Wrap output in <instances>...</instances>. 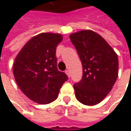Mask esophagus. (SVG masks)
<instances>
[{
	"label": "esophagus",
	"mask_w": 131,
	"mask_h": 131,
	"mask_svg": "<svg viewBox=\"0 0 131 131\" xmlns=\"http://www.w3.org/2000/svg\"><path fill=\"white\" fill-rule=\"evenodd\" d=\"M65 73H66V74H67L69 77H70V73L69 70H65Z\"/></svg>",
	"instance_id": "esophagus-1"
}]
</instances>
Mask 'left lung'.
<instances>
[{"label":"left lung","instance_id":"8db88e82","mask_svg":"<svg viewBox=\"0 0 131 131\" xmlns=\"http://www.w3.org/2000/svg\"><path fill=\"white\" fill-rule=\"evenodd\" d=\"M70 38L83 65L82 79L73 86L75 95L82 104L95 105L110 92L118 78V56L93 31L83 30Z\"/></svg>","mask_w":131,"mask_h":131}]
</instances>
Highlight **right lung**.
Instances as JSON below:
<instances>
[{
  "mask_svg": "<svg viewBox=\"0 0 131 131\" xmlns=\"http://www.w3.org/2000/svg\"><path fill=\"white\" fill-rule=\"evenodd\" d=\"M62 36L41 33L29 40L15 59L13 71L22 92L39 104L54 101L68 77L58 70L56 48Z\"/></svg>",
  "mask_w": 131,
  "mask_h": 131,
  "instance_id": "obj_1",
  "label": "right lung"
}]
</instances>
